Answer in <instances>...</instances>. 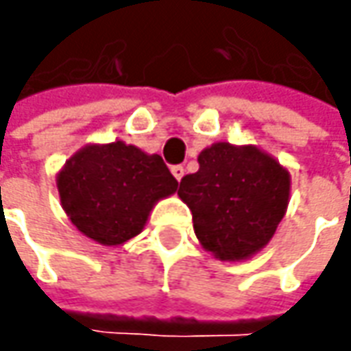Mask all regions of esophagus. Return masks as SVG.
<instances>
[{"label":"esophagus","mask_w":351,"mask_h":351,"mask_svg":"<svg viewBox=\"0 0 351 351\" xmlns=\"http://www.w3.org/2000/svg\"><path fill=\"white\" fill-rule=\"evenodd\" d=\"M171 173H173V178H176L178 182H182L185 169H183V166H171Z\"/></svg>","instance_id":"obj_1"}]
</instances>
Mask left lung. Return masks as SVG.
Masks as SVG:
<instances>
[{
  "mask_svg": "<svg viewBox=\"0 0 351 351\" xmlns=\"http://www.w3.org/2000/svg\"><path fill=\"white\" fill-rule=\"evenodd\" d=\"M180 182L201 246L223 262L254 256L276 234L289 205L291 176L256 146L217 142Z\"/></svg>",
  "mask_w": 351,
  "mask_h": 351,
  "instance_id": "obj_1",
  "label": "left lung"
}]
</instances>
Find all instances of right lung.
I'll use <instances>...</instances> for the list:
<instances>
[{
    "instance_id": "obj_1",
    "label": "right lung",
    "mask_w": 351,
    "mask_h": 351,
    "mask_svg": "<svg viewBox=\"0 0 351 351\" xmlns=\"http://www.w3.org/2000/svg\"><path fill=\"white\" fill-rule=\"evenodd\" d=\"M62 209L75 228L103 246L141 234L156 203L178 191L162 156L115 141L88 144L60 169Z\"/></svg>"
}]
</instances>
